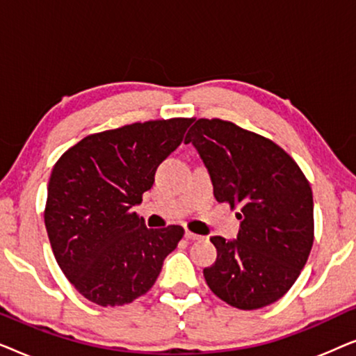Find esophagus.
Masks as SVG:
<instances>
[{
	"instance_id": "34e87169",
	"label": "esophagus",
	"mask_w": 356,
	"mask_h": 356,
	"mask_svg": "<svg viewBox=\"0 0 356 356\" xmlns=\"http://www.w3.org/2000/svg\"><path fill=\"white\" fill-rule=\"evenodd\" d=\"M184 236H186V240H191V241L202 240V236H201V235H196V233H193V232H189V230L184 232Z\"/></svg>"
}]
</instances>
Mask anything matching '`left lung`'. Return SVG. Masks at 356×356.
<instances>
[{
    "mask_svg": "<svg viewBox=\"0 0 356 356\" xmlns=\"http://www.w3.org/2000/svg\"><path fill=\"white\" fill-rule=\"evenodd\" d=\"M196 147L218 202L240 206L236 240L212 236L217 259L204 269L209 289L238 309L282 298L298 279L314 240L313 191L284 149L223 120H197Z\"/></svg>",
    "mask_w": 356,
    "mask_h": 356,
    "instance_id": "obj_1",
    "label": "left lung"
}]
</instances>
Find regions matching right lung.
Wrapping results in <instances>:
<instances>
[{
  "instance_id": "obj_1",
  "label": "right lung",
  "mask_w": 356,
  "mask_h": 356,
  "mask_svg": "<svg viewBox=\"0 0 356 356\" xmlns=\"http://www.w3.org/2000/svg\"><path fill=\"white\" fill-rule=\"evenodd\" d=\"M191 123L145 121L87 136L53 167L47 233L63 274L92 303L123 306L147 293L183 238L179 225L147 228L133 207Z\"/></svg>"
}]
</instances>
